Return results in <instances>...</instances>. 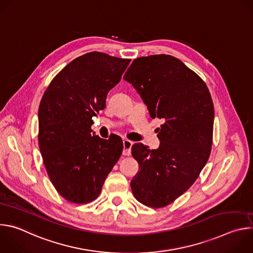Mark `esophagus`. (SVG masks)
Listing matches in <instances>:
<instances>
[{
	"label": "esophagus",
	"instance_id": "obj_1",
	"mask_svg": "<svg viewBox=\"0 0 253 253\" xmlns=\"http://www.w3.org/2000/svg\"><path fill=\"white\" fill-rule=\"evenodd\" d=\"M133 145V142L130 140H123V155L129 156L131 154V147Z\"/></svg>",
	"mask_w": 253,
	"mask_h": 253
}]
</instances>
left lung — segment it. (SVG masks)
Masks as SVG:
<instances>
[{
    "label": "left lung",
    "mask_w": 253,
    "mask_h": 253,
    "mask_svg": "<svg viewBox=\"0 0 253 253\" xmlns=\"http://www.w3.org/2000/svg\"><path fill=\"white\" fill-rule=\"evenodd\" d=\"M123 79L137 90L151 118L163 119L158 149L132 146L139 164L131 180L135 198L160 208L195 182L211 152L214 107L204 81L179 59L151 55L135 59Z\"/></svg>",
    "instance_id": "left-lung-1"
}]
</instances>
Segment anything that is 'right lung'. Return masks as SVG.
Returning <instances> with one entry per match:
<instances>
[{"label": "right lung", "mask_w": 253, "mask_h": 253, "mask_svg": "<svg viewBox=\"0 0 253 253\" xmlns=\"http://www.w3.org/2000/svg\"><path fill=\"white\" fill-rule=\"evenodd\" d=\"M130 61L101 52L82 55L59 72L42 97L40 151L52 184L70 202L95 200L122 154V140L102 139L91 126Z\"/></svg>", "instance_id": "right-lung-1"}]
</instances>
